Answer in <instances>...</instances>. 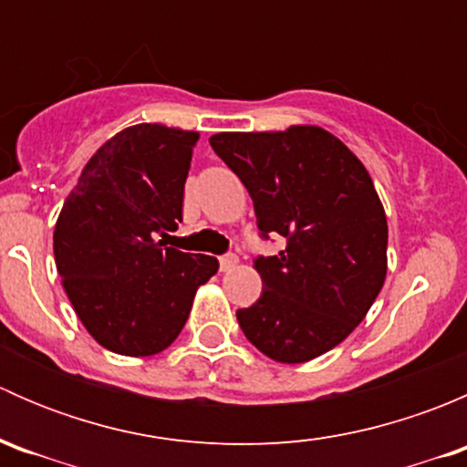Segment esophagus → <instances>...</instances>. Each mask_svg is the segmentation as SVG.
I'll return each mask as SVG.
<instances>
[{"label": "esophagus", "instance_id": "1", "mask_svg": "<svg viewBox=\"0 0 467 467\" xmlns=\"http://www.w3.org/2000/svg\"><path fill=\"white\" fill-rule=\"evenodd\" d=\"M237 262H239V257L234 255V253H225V255H221V257H219V266H221V271H230V268L237 266Z\"/></svg>", "mask_w": 467, "mask_h": 467}]
</instances>
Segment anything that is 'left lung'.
<instances>
[{"label":"left lung","mask_w":467,"mask_h":467,"mask_svg":"<svg viewBox=\"0 0 467 467\" xmlns=\"http://www.w3.org/2000/svg\"><path fill=\"white\" fill-rule=\"evenodd\" d=\"M214 153L244 182L262 237L285 251L257 257L262 296L239 309L248 341L280 364L332 350L373 307L386 277L389 225L370 173L318 126L216 133Z\"/></svg>","instance_id":"left-lung-1"}]
</instances>
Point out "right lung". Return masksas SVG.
Masks as SVG:
<instances>
[{
	"mask_svg": "<svg viewBox=\"0 0 467 467\" xmlns=\"http://www.w3.org/2000/svg\"><path fill=\"white\" fill-rule=\"evenodd\" d=\"M196 130L138 124L83 167L54 230V257L74 312L97 343L150 357L185 327L196 289L219 262L155 239L182 221Z\"/></svg>",
	"mask_w": 467,
	"mask_h": 467,
	"instance_id": "right-lung-1",
	"label": "right lung"
}]
</instances>
